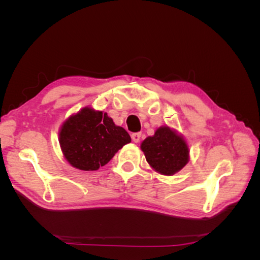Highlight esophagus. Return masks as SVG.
I'll return each mask as SVG.
<instances>
[{
  "label": "esophagus",
  "mask_w": 260,
  "mask_h": 260,
  "mask_svg": "<svg viewBox=\"0 0 260 260\" xmlns=\"http://www.w3.org/2000/svg\"><path fill=\"white\" fill-rule=\"evenodd\" d=\"M141 133L140 132H137V133H132V136H131V138H132V141L135 143H138V142H140V139H141Z\"/></svg>",
  "instance_id": "obj_1"
}]
</instances>
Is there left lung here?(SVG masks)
Wrapping results in <instances>:
<instances>
[{
	"instance_id": "left-lung-1",
	"label": "left lung",
	"mask_w": 260,
	"mask_h": 260,
	"mask_svg": "<svg viewBox=\"0 0 260 260\" xmlns=\"http://www.w3.org/2000/svg\"><path fill=\"white\" fill-rule=\"evenodd\" d=\"M147 162L160 175L172 176L182 169L188 161V146L182 136L168 125L159 127L153 137L142 143Z\"/></svg>"
}]
</instances>
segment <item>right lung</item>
Instances as JSON below:
<instances>
[{
  "instance_id": "add662e5",
  "label": "right lung",
  "mask_w": 260,
  "mask_h": 260,
  "mask_svg": "<svg viewBox=\"0 0 260 260\" xmlns=\"http://www.w3.org/2000/svg\"><path fill=\"white\" fill-rule=\"evenodd\" d=\"M131 142L129 133L116 125L107 113L84 107L62 122L59 144L73 167L93 171L111 160L119 149Z\"/></svg>"
}]
</instances>
